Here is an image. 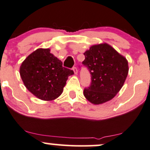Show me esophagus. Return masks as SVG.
I'll return each instance as SVG.
<instances>
[{
    "mask_svg": "<svg viewBox=\"0 0 150 150\" xmlns=\"http://www.w3.org/2000/svg\"><path fill=\"white\" fill-rule=\"evenodd\" d=\"M72 70L74 71V73H75V75H76V74L78 73V70H77V68L75 67H74L73 68H72Z\"/></svg>",
    "mask_w": 150,
    "mask_h": 150,
    "instance_id": "obj_1",
    "label": "esophagus"
}]
</instances>
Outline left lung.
Returning a JSON list of instances; mask_svg holds the SVG:
<instances>
[{
	"mask_svg": "<svg viewBox=\"0 0 150 150\" xmlns=\"http://www.w3.org/2000/svg\"><path fill=\"white\" fill-rule=\"evenodd\" d=\"M83 65L91 75V84L83 94L91 103L99 105L111 100L123 87L128 75V61L111 45H94L85 52Z\"/></svg>",
	"mask_w": 150,
	"mask_h": 150,
	"instance_id": "1",
	"label": "left lung"
}]
</instances>
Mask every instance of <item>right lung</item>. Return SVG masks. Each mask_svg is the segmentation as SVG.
<instances>
[{
  "label": "right lung",
  "mask_w": 150,
  "mask_h": 150,
  "mask_svg": "<svg viewBox=\"0 0 150 150\" xmlns=\"http://www.w3.org/2000/svg\"><path fill=\"white\" fill-rule=\"evenodd\" d=\"M74 72L62 67V61L50 49H37L20 67V75L28 91L38 98L52 100L62 94L67 78Z\"/></svg>",
  "instance_id": "obj_1"
}]
</instances>
